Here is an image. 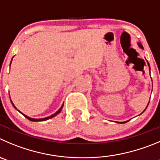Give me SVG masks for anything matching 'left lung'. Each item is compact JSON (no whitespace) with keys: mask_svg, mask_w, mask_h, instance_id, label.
Here are the masks:
<instances>
[{"mask_svg":"<svg viewBox=\"0 0 160 160\" xmlns=\"http://www.w3.org/2000/svg\"><path fill=\"white\" fill-rule=\"evenodd\" d=\"M139 46H140V47H141V49H143V46H142V45H141V44H140V43H139ZM148 65H149V64H148ZM149 70H150V67H149ZM125 122H118V123H125Z\"/></svg>","mask_w":160,"mask_h":160,"instance_id":"left-lung-1","label":"left lung"}]
</instances>
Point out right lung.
<instances>
[{"instance_id": "1", "label": "right lung", "mask_w": 160, "mask_h": 160, "mask_svg": "<svg viewBox=\"0 0 160 160\" xmlns=\"http://www.w3.org/2000/svg\"><path fill=\"white\" fill-rule=\"evenodd\" d=\"M10 65H11V64H10ZM12 105H13V103H12ZM13 107H14L15 108H16V107H15L14 105H13ZM62 107H63V105L62 106V107H61V108H60L59 110H58V111L56 112V113H55V114H52L51 116H49V117H47V118H39V119H36V118H29V117H28V116H27V115H25V114H22L21 112H20V113H21V114H23V115L24 116L25 118H28V120H30V121H32V122H43V121H46V120H48V119H50V118H53V117H54V116H56L57 114H59L60 112H61V110H62Z\"/></svg>"}]
</instances>
